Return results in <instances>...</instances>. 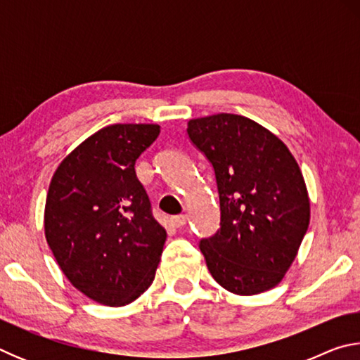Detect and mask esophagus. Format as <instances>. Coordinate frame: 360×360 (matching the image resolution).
Returning a JSON list of instances; mask_svg holds the SVG:
<instances>
[{
	"label": "esophagus",
	"mask_w": 360,
	"mask_h": 360,
	"mask_svg": "<svg viewBox=\"0 0 360 360\" xmlns=\"http://www.w3.org/2000/svg\"><path fill=\"white\" fill-rule=\"evenodd\" d=\"M187 222V216L186 214H179V216H173L172 217V224L174 225V227H182V225H186Z\"/></svg>",
	"instance_id": "34e87169"
}]
</instances>
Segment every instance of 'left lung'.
Segmentation results:
<instances>
[{
  "label": "left lung",
  "instance_id": "obj_1",
  "mask_svg": "<svg viewBox=\"0 0 360 360\" xmlns=\"http://www.w3.org/2000/svg\"><path fill=\"white\" fill-rule=\"evenodd\" d=\"M187 135L216 174L221 229L200 241L211 276L238 295L275 288L309 224L308 191L294 155L270 130L236 114L188 120Z\"/></svg>",
  "mask_w": 360,
  "mask_h": 360
}]
</instances>
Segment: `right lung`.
I'll use <instances>...</instances> for the list:
<instances>
[{"instance_id":"add662e5","label":"right lung","mask_w":360,"mask_h":360,"mask_svg":"<svg viewBox=\"0 0 360 360\" xmlns=\"http://www.w3.org/2000/svg\"><path fill=\"white\" fill-rule=\"evenodd\" d=\"M158 133L154 124L105 127L60 163L49 186V248L70 283L108 307L129 304L149 288L165 245L135 173Z\"/></svg>"}]
</instances>
